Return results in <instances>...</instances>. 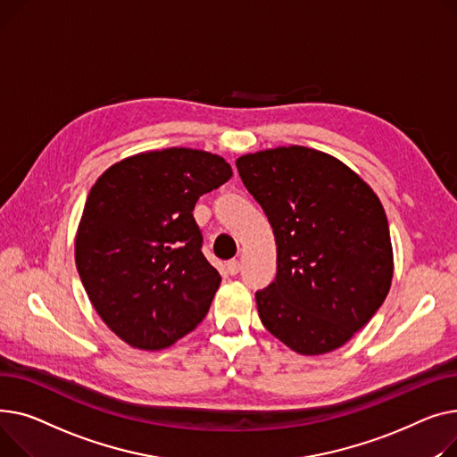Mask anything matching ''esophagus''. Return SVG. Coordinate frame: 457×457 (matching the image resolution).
<instances>
[{"mask_svg":"<svg viewBox=\"0 0 457 457\" xmlns=\"http://www.w3.org/2000/svg\"><path fill=\"white\" fill-rule=\"evenodd\" d=\"M239 270H241V267H239V262L237 260H230V262H227V271H228V275H237L239 273Z\"/></svg>","mask_w":457,"mask_h":457,"instance_id":"esophagus-1","label":"esophagus"}]
</instances>
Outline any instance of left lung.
<instances>
[{
	"label": "left lung",
	"mask_w": 457,
	"mask_h": 457,
	"mask_svg": "<svg viewBox=\"0 0 457 457\" xmlns=\"http://www.w3.org/2000/svg\"><path fill=\"white\" fill-rule=\"evenodd\" d=\"M277 241V277L256 291L263 327L319 356L363 328L386 301L393 247L384 206L341 160L289 145L236 160Z\"/></svg>",
	"instance_id": "8db88e82"
}]
</instances>
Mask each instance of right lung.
Listing matches in <instances>:
<instances>
[{"mask_svg":"<svg viewBox=\"0 0 457 457\" xmlns=\"http://www.w3.org/2000/svg\"><path fill=\"white\" fill-rule=\"evenodd\" d=\"M230 177L218 154L170 147L129 156L92 186L75 263L92 306L127 345L162 351L208 313L221 277L201 251L194 208Z\"/></svg>","mask_w":457,"mask_h":457,"instance_id":"add662e5","label":"right lung"}]
</instances>
